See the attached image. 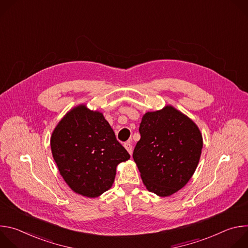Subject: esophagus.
I'll return each instance as SVG.
<instances>
[{
    "label": "esophagus",
    "mask_w": 248,
    "mask_h": 248,
    "mask_svg": "<svg viewBox=\"0 0 248 248\" xmlns=\"http://www.w3.org/2000/svg\"><path fill=\"white\" fill-rule=\"evenodd\" d=\"M124 147H125V149L127 150V152L131 155V154H132V145H131L130 141H127V142L124 143Z\"/></svg>",
    "instance_id": "1"
}]
</instances>
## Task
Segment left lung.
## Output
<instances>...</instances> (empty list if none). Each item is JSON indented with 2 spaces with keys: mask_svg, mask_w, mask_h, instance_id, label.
<instances>
[{
  "mask_svg": "<svg viewBox=\"0 0 248 248\" xmlns=\"http://www.w3.org/2000/svg\"><path fill=\"white\" fill-rule=\"evenodd\" d=\"M133 160L146 188L161 197L182 189L191 179L203 147L202 134L186 115L167 105L141 120Z\"/></svg>",
  "mask_w": 248,
  "mask_h": 248,
  "instance_id": "obj_1",
  "label": "left lung"
}]
</instances>
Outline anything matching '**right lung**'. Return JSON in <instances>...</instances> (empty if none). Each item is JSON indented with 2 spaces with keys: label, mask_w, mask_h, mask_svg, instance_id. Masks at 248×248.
Masks as SVG:
<instances>
[{
  "label": "right lung",
  "mask_w": 248,
  "mask_h": 248,
  "mask_svg": "<svg viewBox=\"0 0 248 248\" xmlns=\"http://www.w3.org/2000/svg\"><path fill=\"white\" fill-rule=\"evenodd\" d=\"M51 150L66 185L95 198L110 189L117 166L130 156L103 114L80 104L70 109L51 135Z\"/></svg>",
  "instance_id": "1"
}]
</instances>
